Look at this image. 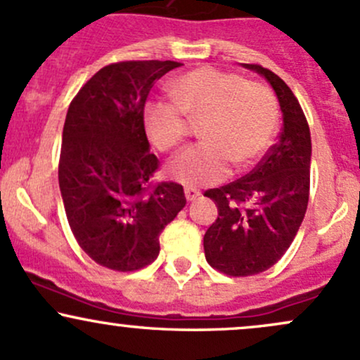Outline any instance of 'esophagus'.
I'll return each mask as SVG.
<instances>
[{"mask_svg":"<svg viewBox=\"0 0 360 360\" xmlns=\"http://www.w3.org/2000/svg\"><path fill=\"white\" fill-rule=\"evenodd\" d=\"M184 195H186L188 201H193V200L198 198L201 193H200V189H196V188H184Z\"/></svg>","mask_w":360,"mask_h":360,"instance_id":"1","label":"esophagus"}]
</instances>
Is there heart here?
Wrapping results in <instances>:
<instances>
[{"instance_id": "1", "label": "heart", "mask_w": 360, "mask_h": 360, "mask_svg": "<svg viewBox=\"0 0 360 360\" xmlns=\"http://www.w3.org/2000/svg\"><path fill=\"white\" fill-rule=\"evenodd\" d=\"M174 102H148L143 128L150 143L171 152L188 135V117L203 120L201 138L171 160L169 176L188 188L222 183L231 164H251L268 148L278 121V105L270 89L238 73L201 66L169 84Z\"/></svg>"}]
</instances>
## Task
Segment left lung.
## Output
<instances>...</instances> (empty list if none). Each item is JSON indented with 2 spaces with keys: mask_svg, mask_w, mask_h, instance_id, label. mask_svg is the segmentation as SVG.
Returning <instances> with one entry per match:
<instances>
[{
  "mask_svg": "<svg viewBox=\"0 0 360 360\" xmlns=\"http://www.w3.org/2000/svg\"><path fill=\"white\" fill-rule=\"evenodd\" d=\"M270 82L282 109L278 141L250 174L205 191L219 217L205 232V258L231 276L262 274L278 262L301 227L309 201L311 133L285 82L262 65H243Z\"/></svg>",
  "mask_w": 360,
  "mask_h": 360,
  "instance_id": "obj_1",
  "label": "left lung"
}]
</instances>
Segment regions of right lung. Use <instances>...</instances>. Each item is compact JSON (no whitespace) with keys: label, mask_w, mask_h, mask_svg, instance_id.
<instances>
[{"label":"right lung","mask_w":360,"mask_h":360,"mask_svg":"<svg viewBox=\"0 0 360 360\" xmlns=\"http://www.w3.org/2000/svg\"><path fill=\"white\" fill-rule=\"evenodd\" d=\"M176 61H121L98 70L66 112L59 189L75 239L94 262L135 271L159 256V236L184 208L183 186L152 184L159 159L143 128L153 84Z\"/></svg>","instance_id":"add662e5"}]
</instances>
